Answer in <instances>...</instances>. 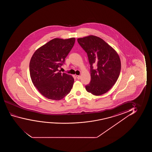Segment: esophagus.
<instances>
[{"label":"esophagus","instance_id":"obj_1","mask_svg":"<svg viewBox=\"0 0 152 152\" xmlns=\"http://www.w3.org/2000/svg\"><path fill=\"white\" fill-rule=\"evenodd\" d=\"M76 77H77V79H80V76L76 75Z\"/></svg>","mask_w":152,"mask_h":152}]
</instances>
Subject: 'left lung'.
Returning a JSON list of instances; mask_svg holds the SVG:
<instances>
[{
    "label": "left lung",
    "mask_w": 152,
    "mask_h": 152,
    "mask_svg": "<svg viewBox=\"0 0 152 152\" xmlns=\"http://www.w3.org/2000/svg\"><path fill=\"white\" fill-rule=\"evenodd\" d=\"M77 42L87 54L90 65L91 80L86 86L88 92L100 96L114 85L121 69V60L115 50L106 42L95 36L80 38ZM96 64L97 68L93 69Z\"/></svg>",
    "instance_id": "left-lung-1"
}]
</instances>
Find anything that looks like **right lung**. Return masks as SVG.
Here are the masks:
<instances>
[{
	"label": "right lung",
	"mask_w": 152,
	"mask_h": 152,
	"mask_svg": "<svg viewBox=\"0 0 152 152\" xmlns=\"http://www.w3.org/2000/svg\"><path fill=\"white\" fill-rule=\"evenodd\" d=\"M75 38H54L38 49L29 63L31 81L46 98L60 100L71 91L74 79L58 68L64 64L66 57L74 45Z\"/></svg>",
	"instance_id": "right-lung-1"
}]
</instances>
